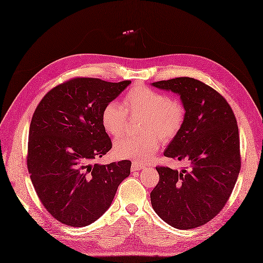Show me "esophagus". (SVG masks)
Listing matches in <instances>:
<instances>
[{"label": "esophagus", "instance_id": "obj_1", "mask_svg": "<svg viewBox=\"0 0 263 263\" xmlns=\"http://www.w3.org/2000/svg\"><path fill=\"white\" fill-rule=\"evenodd\" d=\"M143 167H144V165L140 164V163H138V162H132V165H131L132 171H139V170H141V169H143Z\"/></svg>", "mask_w": 263, "mask_h": 263}]
</instances>
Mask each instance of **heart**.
<instances>
[{"mask_svg":"<svg viewBox=\"0 0 263 263\" xmlns=\"http://www.w3.org/2000/svg\"><path fill=\"white\" fill-rule=\"evenodd\" d=\"M123 104L117 101L106 103L101 112V122L107 133L119 137L127 124V111L133 116L144 114L142 137L124 136L114 143L117 156L143 163L153 158L160 147V139L164 142L176 138L185 120V107L178 99L166 93L137 85L127 92Z\"/></svg>","mask_w":263,"mask_h":263,"instance_id":"obj_1","label":"heart"}]
</instances>
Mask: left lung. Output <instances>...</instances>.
Segmentation results:
<instances>
[{
    "label": "left lung",
    "mask_w": 263,
    "mask_h": 263,
    "mask_svg": "<svg viewBox=\"0 0 263 263\" xmlns=\"http://www.w3.org/2000/svg\"><path fill=\"white\" fill-rule=\"evenodd\" d=\"M178 93L185 107L182 129L164 156L185 161L189 169L157 166L160 180L151 204L159 217L181 230L205 224L226 203L240 172L239 129L227 100L211 86L192 78L152 83Z\"/></svg>",
    "instance_id": "obj_1"
}]
</instances>
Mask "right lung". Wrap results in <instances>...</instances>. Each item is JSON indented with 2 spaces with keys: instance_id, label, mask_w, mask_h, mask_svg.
<instances>
[{
  "instance_id": "1",
  "label": "right lung",
  "mask_w": 263,
  "mask_h": 263,
  "mask_svg": "<svg viewBox=\"0 0 263 263\" xmlns=\"http://www.w3.org/2000/svg\"><path fill=\"white\" fill-rule=\"evenodd\" d=\"M131 81L76 78L53 87L32 117L28 169L40 201L59 222L85 227L110 208L131 161L93 164L112 147L101 112Z\"/></svg>"
}]
</instances>
